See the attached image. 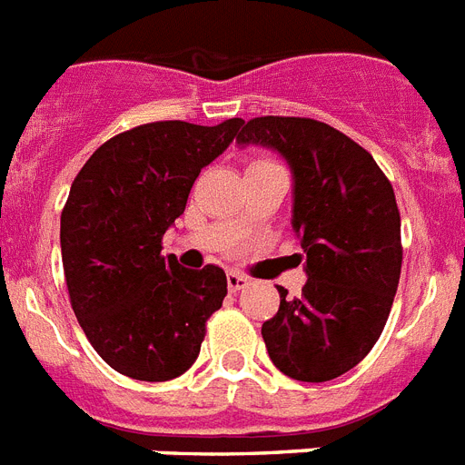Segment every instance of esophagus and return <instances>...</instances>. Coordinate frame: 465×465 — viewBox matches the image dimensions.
Listing matches in <instances>:
<instances>
[{"label": "esophagus", "mask_w": 465, "mask_h": 465, "mask_svg": "<svg viewBox=\"0 0 465 465\" xmlns=\"http://www.w3.org/2000/svg\"><path fill=\"white\" fill-rule=\"evenodd\" d=\"M247 285H249L247 275L230 271V273H228V290H230V292H240V290H244Z\"/></svg>", "instance_id": "1"}]
</instances>
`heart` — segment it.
Listing matches in <instances>:
<instances>
[{
  "instance_id": "b5f03b06",
  "label": "heart",
  "mask_w": 465,
  "mask_h": 465,
  "mask_svg": "<svg viewBox=\"0 0 465 465\" xmlns=\"http://www.w3.org/2000/svg\"><path fill=\"white\" fill-rule=\"evenodd\" d=\"M254 163H268V161H254ZM254 163H252V166H254Z\"/></svg>"
}]
</instances>
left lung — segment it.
I'll return each instance as SVG.
<instances>
[{
  "label": "left lung",
  "instance_id": "obj_1",
  "mask_svg": "<svg viewBox=\"0 0 465 465\" xmlns=\"http://www.w3.org/2000/svg\"><path fill=\"white\" fill-rule=\"evenodd\" d=\"M240 147L278 152L292 171V230L306 254V285L261 335L278 371L325 382L351 371L385 328L399 273L401 221L390 180L366 149L313 118L242 123Z\"/></svg>",
  "mask_w": 465,
  "mask_h": 465
}]
</instances>
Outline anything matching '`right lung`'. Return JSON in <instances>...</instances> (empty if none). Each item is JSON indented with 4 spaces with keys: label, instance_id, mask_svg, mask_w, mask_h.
Returning a JSON list of instances; mask_svg holds the SVG:
<instances>
[{
    "label": "right lung",
    "instance_id": "right-lung-1",
    "mask_svg": "<svg viewBox=\"0 0 465 465\" xmlns=\"http://www.w3.org/2000/svg\"><path fill=\"white\" fill-rule=\"evenodd\" d=\"M242 118L206 128L147 123L111 137L73 180L61 213V259L80 328L114 371L144 382L197 361L206 318L228 294L223 268H183L161 237L183 216L202 168L237 137Z\"/></svg>",
    "mask_w": 465,
    "mask_h": 465
}]
</instances>
